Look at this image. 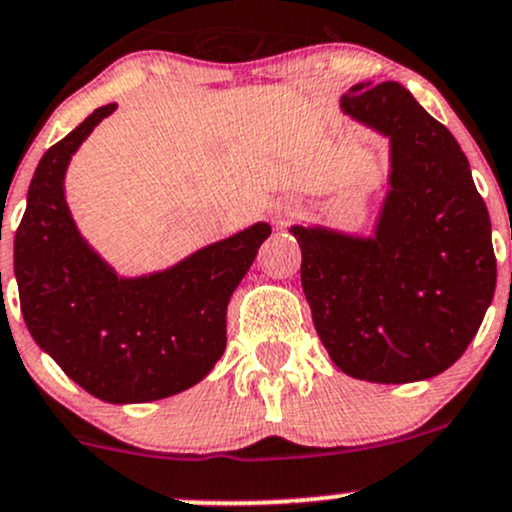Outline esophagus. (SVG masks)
Listing matches in <instances>:
<instances>
[{"mask_svg": "<svg viewBox=\"0 0 512 512\" xmlns=\"http://www.w3.org/2000/svg\"><path fill=\"white\" fill-rule=\"evenodd\" d=\"M293 207H290V205H285V207H278V210H276V219H278V222L280 224H283L285 222V219H288V217H293Z\"/></svg>", "mask_w": 512, "mask_h": 512, "instance_id": "obj_1", "label": "esophagus"}]
</instances>
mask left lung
I'll return each mask as SVG.
<instances>
[{"instance_id":"obj_1","label":"left lung","mask_w":512,"mask_h":512,"mask_svg":"<svg viewBox=\"0 0 512 512\" xmlns=\"http://www.w3.org/2000/svg\"><path fill=\"white\" fill-rule=\"evenodd\" d=\"M339 109L388 139V190L368 236L290 227L312 322L346 376L425 381L464 354L496 293L486 202L447 126L400 82H359Z\"/></svg>"}]
</instances>
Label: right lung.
Returning <instances> with one entry per match:
<instances>
[{"mask_svg":"<svg viewBox=\"0 0 512 512\" xmlns=\"http://www.w3.org/2000/svg\"><path fill=\"white\" fill-rule=\"evenodd\" d=\"M114 109H95L38 161L16 229L14 276L34 342L90 395L129 405L183 393L222 359L229 298L271 224H251L163 271L119 276L65 202L70 158Z\"/></svg>","mask_w":512,"mask_h":512,"instance_id":"add662e5","label":"right lung"}]
</instances>
